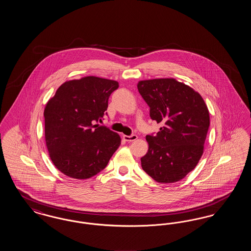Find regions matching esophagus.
<instances>
[{
  "instance_id": "obj_1",
  "label": "esophagus",
  "mask_w": 251,
  "mask_h": 251,
  "mask_svg": "<svg viewBox=\"0 0 251 251\" xmlns=\"http://www.w3.org/2000/svg\"><path fill=\"white\" fill-rule=\"evenodd\" d=\"M123 138L127 142H132L137 139V135H134V134L133 135H123Z\"/></svg>"
}]
</instances>
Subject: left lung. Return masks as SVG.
I'll list each match as a JSON object with an SVG mask.
<instances>
[{
	"mask_svg": "<svg viewBox=\"0 0 251 251\" xmlns=\"http://www.w3.org/2000/svg\"><path fill=\"white\" fill-rule=\"evenodd\" d=\"M137 88L151 120L163 124L155 135L146 136L149 150L141 158L142 168L157 182L179 181L202 156L208 107L199 92L174 78L139 81Z\"/></svg>",
	"mask_w": 251,
	"mask_h": 251,
	"instance_id": "left-lung-1",
	"label": "left lung"
}]
</instances>
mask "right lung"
Returning <instances> with one entry per match:
<instances>
[{
	"label": "right lung",
	"instance_id": "1",
	"mask_svg": "<svg viewBox=\"0 0 251 251\" xmlns=\"http://www.w3.org/2000/svg\"><path fill=\"white\" fill-rule=\"evenodd\" d=\"M114 80L86 76L61 84L44 109L45 141L55 167L73 179H89L120 147L115 131L95 124L105 115Z\"/></svg>",
	"mask_w": 251,
	"mask_h": 251
}]
</instances>
